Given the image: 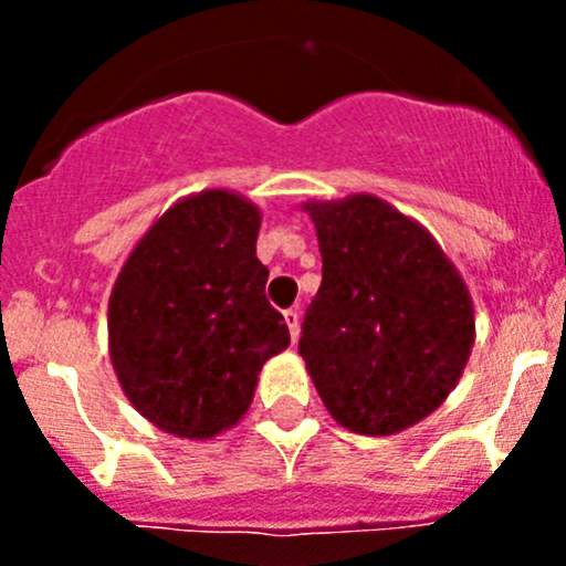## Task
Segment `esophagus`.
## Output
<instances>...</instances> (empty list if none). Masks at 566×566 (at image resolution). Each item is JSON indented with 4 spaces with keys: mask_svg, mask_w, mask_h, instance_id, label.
<instances>
[{
    "mask_svg": "<svg viewBox=\"0 0 566 566\" xmlns=\"http://www.w3.org/2000/svg\"><path fill=\"white\" fill-rule=\"evenodd\" d=\"M284 323H287L290 328V339H298V331H301V315L295 310H287L284 312Z\"/></svg>",
    "mask_w": 566,
    "mask_h": 566,
    "instance_id": "1",
    "label": "esophagus"
}]
</instances>
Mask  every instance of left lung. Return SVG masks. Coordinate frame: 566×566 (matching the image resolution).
Wrapping results in <instances>:
<instances>
[{
    "mask_svg": "<svg viewBox=\"0 0 566 566\" xmlns=\"http://www.w3.org/2000/svg\"><path fill=\"white\" fill-rule=\"evenodd\" d=\"M323 284L298 353L339 427L394 436L441 408L476 319L462 273L424 224L375 193L304 202Z\"/></svg>",
    "mask_w": 566,
    "mask_h": 566,
    "instance_id": "left-lung-1",
    "label": "left lung"
}]
</instances>
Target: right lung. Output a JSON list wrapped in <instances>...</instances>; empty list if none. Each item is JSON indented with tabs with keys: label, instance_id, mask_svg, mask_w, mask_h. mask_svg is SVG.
I'll return each mask as SVG.
<instances>
[{
	"label": "right lung",
	"instance_id": "right-lung-1",
	"mask_svg": "<svg viewBox=\"0 0 566 566\" xmlns=\"http://www.w3.org/2000/svg\"><path fill=\"white\" fill-rule=\"evenodd\" d=\"M262 213L243 193L177 199L130 249L108 295V358L158 430L210 441L247 416L268 358L290 345L256 260Z\"/></svg>",
	"mask_w": 566,
	"mask_h": 566
}]
</instances>
